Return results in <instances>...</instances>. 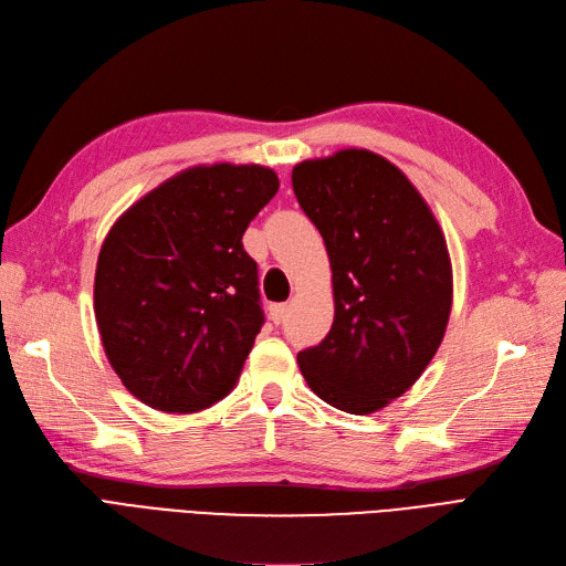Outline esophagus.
Wrapping results in <instances>:
<instances>
[{
    "mask_svg": "<svg viewBox=\"0 0 566 566\" xmlns=\"http://www.w3.org/2000/svg\"><path fill=\"white\" fill-rule=\"evenodd\" d=\"M285 313H287V304H271V306H269L271 321H274L276 325H281V323L285 321Z\"/></svg>",
    "mask_w": 566,
    "mask_h": 566,
    "instance_id": "obj_1",
    "label": "esophagus"
}]
</instances>
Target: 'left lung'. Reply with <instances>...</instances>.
I'll return each instance as SVG.
<instances>
[{
	"mask_svg": "<svg viewBox=\"0 0 566 566\" xmlns=\"http://www.w3.org/2000/svg\"><path fill=\"white\" fill-rule=\"evenodd\" d=\"M332 266L334 323L297 355L308 388L367 416L409 390L439 350L453 266L434 213L386 157L346 148L292 169Z\"/></svg>",
	"mask_w": 566,
	"mask_h": 566,
	"instance_id": "8db88e82",
	"label": "left lung"
}]
</instances>
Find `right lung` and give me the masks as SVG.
I'll return each mask as SVG.
<instances>
[{"label":"right lung","mask_w":566,"mask_h":566,"mask_svg":"<svg viewBox=\"0 0 566 566\" xmlns=\"http://www.w3.org/2000/svg\"><path fill=\"white\" fill-rule=\"evenodd\" d=\"M279 192L260 165H199L165 180L108 230L95 271L102 346L150 409L195 413L228 397L264 323L241 237Z\"/></svg>","instance_id":"add662e5"}]
</instances>
